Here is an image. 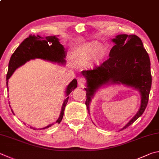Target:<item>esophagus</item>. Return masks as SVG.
Returning a JSON list of instances; mask_svg holds the SVG:
<instances>
[{
	"label": "esophagus",
	"instance_id": "obj_1",
	"mask_svg": "<svg viewBox=\"0 0 159 159\" xmlns=\"http://www.w3.org/2000/svg\"><path fill=\"white\" fill-rule=\"evenodd\" d=\"M78 83L80 86H83L85 83V79L83 77H80L79 79H78Z\"/></svg>",
	"mask_w": 159,
	"mask_h": 159
}]
</instances>
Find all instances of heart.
<instances>
[{
  "mask_svg": "<svg viewBox=\"0 0 159 159\" xmlns=\"http://www.w3.org/2000/svg\"><path fill=\"white\" fill-rule=\"evenodd\" d=\"M74 56L79 61H88L93 59L95 56L99 60L105 57L106 51L97 44H89L78 48L74 51Z\"/></svg>",
  "mask_w": 159,
  "mask_h": 159,
  "instance_id": "heart-1",
  "label": "heart"
}]
</instances>
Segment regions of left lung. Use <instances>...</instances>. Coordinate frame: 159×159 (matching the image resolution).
<instances>
[{"label": "left lung", "instance_id": "8db88e82", "mask_svg": "<svg viewBox=\"0 0 159 159\" xmlns=\"http://www.w3.org/2000/svg\"><path fill=\"white\" fill-rule=\"evenodd\" d=\"M111 41L115 45L110 51L109 58L99 67L81 73L86 79L85 105L89 114L92 99L105 85L121 84L139 92L141 97L140 108L120 130L122 131L139 118L148 106L152 86L150 60L142 40L135 34H118Z\"/></svg>", "mask_w": 159, "mask_h": 159}]
</instances>
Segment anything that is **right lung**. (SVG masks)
Listing matches in <instances>:
<instances>
[{"instance_id":"1","label":"right lung","mask_w":159,"mask_h":159,"mask_svg":"<svg viewBox=\"0 0 159 159\" xmlns=\"http://www.w3.org/2000/svg\"><path fill=\"white\" fill-rule=\"evenodd\" d=\"M57 37H58V35L47 36L44 37L39 36L38 34H37L36 36L30 35L21 43V44L17 47L15 51L14 52V53L11 55L9 62L8 71L6 78L7 91L9 90L8 89V80H9L11 75L13 74L17 68L24 65L28 61H30V60L39 58L47 60L48 62L57 63V64L62 65L66 64L65 58L66 57V55H67V51H66L63 45L60 44V42H59L60 39ZM76 88V79L72 80V81L70 82V84L67 86V88L65 89V95L67 98L63 102L60 116L56 123L60 124L62 121L65 106L67 105L69 99L68 96ZM11 110L14 114L12 109ZM24 125H25V124H24ZM53 125H54V124H51V125L41 129L34 128L32 127V126H30V128L34 130H41L49 128Z\"/></svg>"}]
</instances>
